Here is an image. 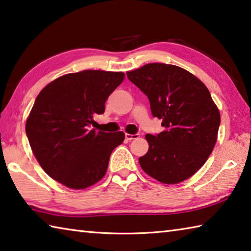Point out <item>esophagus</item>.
Returning a JSON list of instances; mask_svg holds the SVG:
<instances>
[{
	"instance_id": "1",
	"label": "esophagus",
	"mask_w": 251,
	"mask_h": 251,
	"mask_svg": "<svg viewBox=\"0 0 251 251\" xmlns=\"http://www.w3.org/2000/svg\"><path fill=\"white\" fill-rule=\"evenodd\" d=\"M138 137H139L138 134H125V138L127 141H131V139H136Z\"/></svg>"
}]
</instances>
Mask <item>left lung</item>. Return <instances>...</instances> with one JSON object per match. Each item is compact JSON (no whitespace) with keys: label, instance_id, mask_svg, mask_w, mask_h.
Wrapping results in <instances>:
<instances>
[{"label":"left lung","instance_id":"obj_1","mask_svg":"<svg viewBox=\"0 0 251 251\" xmlns=\"http://www.w3.org/2000/svg\"><path fill=\"white\" fill-rule=\"evenodd\" d=\"M151 103L164 130L147 134L150 148L139 157L147 175L164 184L192 177L211 154L217 141L220 114L208 88L181 67L151 63L127 72Z\"/></svg>","mask_w":251,"mask_h":251}]
</instances>
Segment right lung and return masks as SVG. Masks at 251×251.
Wrapping results in <instances>:
<instances>
[{
	"mask_svg": "<svg viewBox=\"0 0 251 251\" xmlns=\"http://www.w3.org/2000/svg\"><path fill=\"white\" fill-rule=\"evenodd\" d=\"M123 79L122 72L82 71L61 76L37 95L25 130L34 156L50 177L73 189L104 177L110 154L125 134L90 127Z\"/></svg>",
	"mask_w": 251,
	"mask_h": 251,
	"instance_id": "1",
	"label": "right lung"
}]
</instances>
